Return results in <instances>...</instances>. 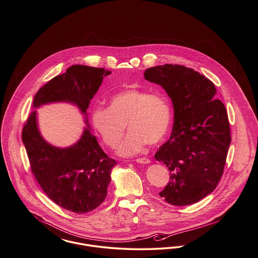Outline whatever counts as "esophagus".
<instances>
[{"instance_id": "1", "label": "esophagus", "mask_w": 258, "mask_h": 258, "mask_svg": "<svg viewBox=\"0 0 258 258\" xmlns=\"http://www.w3.org/2000/svg\"><path fill=\"white\" fill-rule=\"evenodd\" d=\"M136 162H138V163H141V164H147V163H150L151 161L147 158H140V159H136L135 160Z\"/></svg>"}]
</instances>
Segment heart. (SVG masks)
Returning <instances> with one entry per match:
<instances>
[{
  "label": "heart",
  "mask_w": 258,
  "mask_h": 258,
  "mask_svg": "<svg viewBox=\"0 0 258 258\" xmlns=\"http://www.w3.org/2000/svg\"><path fill=\"white\" fill-rule=\"evenodd\" d=\"M91 123L110 148L119 145L127 123L130 133L118 152L130 157L142 152L147 143L156 145L165 138L171 123V109L162 96L132 89L113 95L108 107H94Z\"/></svg>",
  "instance_id": "b5f03b06"
}]
</instances>
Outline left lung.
Here are the masks:
<instances>
[{
    "label": "left lung",
    "instance_id": "left-lung-1",
    "mask_svg": "<svg viewBox=\"0 0 258 258\" xmlns=\"http://www.w3.org/2000/svg\"><path fill=\"white\" fill-rule=\"evenodd\" d=\"M144 77L165 90L174 108L171 136L155 155L170 171L160 196L175 206L197 203L223 173L231 142L225 106L215 98L214 83L192 69L166 63L148 69Z\"/></svg>",
    "mask_w": 258,
    "mask_h": 258
}]
</instances>
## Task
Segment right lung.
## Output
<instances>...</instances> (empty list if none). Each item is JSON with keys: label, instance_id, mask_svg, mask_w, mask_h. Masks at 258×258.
<instances>
[{"label": "right lung", "instance_id": "add662e5", "mask_svg": "<svg viewBox=\"0 0 258 258\" xmlns=\"http://www.w3.org/2000/svg\"><path fill=\"white\" fill-rule=\"evenodd\" d=\"M110 74L104 69L74 64L38 90L33 107L70 102L85 115L90 127L87 118L90 101L103 77ZM88 127L76 143L67 148L55 147L42 138L37 127V111L31 113L22 131L31 170L37 183L57 205L76 214L91 212L103 202L111 170L117 163L102 151Z\"/></svg>", "mask_w": 258, "mask_h": 258}]
</instances>
